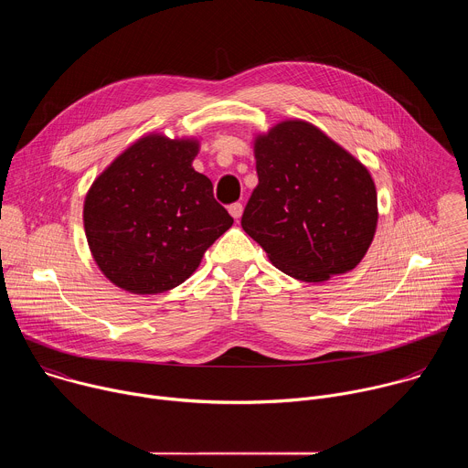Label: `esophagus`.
Segmentation results:
<instances>
[{"instance_id": "34e87169", "label": "esophagus", "mask_w": 468, "mask_h": 468, "mask_svg": "<svg viewBox=\"0 0 468 468\" xmlns=\"http://www.w3.org/2000/svg\"><path fill=\"white\" fill-rule=\"evenodd\" d=\"M228 209H229V215H231L235 220L240 218V215H242V204L235 202V204H231Z\"/></svg>"}]
</instances>
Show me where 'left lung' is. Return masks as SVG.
<instances>
[{
    "mask_svg": "<svg viewBox=\"0 0 468 468\" xmlns=\"http://www.w3.org/2000/svg\"><path fill=\"white\" fill-rule=\"evenodd\" d=\"M257 177L242 229L276 269L318 283L365 257L378 224L368 170L302 120H287L255 141Z\"/></svg>",
    "mask_w": 468,
    "mask_h": 468,
    "instance_id": "1",
    "label": "left lung"
}]
</instances>
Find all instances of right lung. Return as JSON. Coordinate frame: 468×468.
I'll use <instances>...</instances> for the list:
<instances>
[{
  "instance_id": "right-lung-1",
  "label": "right lung",
  "mask_w": 468,
  "mask_h": 468,
  "mask_svg": "<svg viewBox=\"0 0 468 468\" xmlns=\"http://www.w3.org/2000/svg\"><path fill=\"white\" fill-rule=\"evenodd\" d=\"M196 141L148 135L92 183L85 233L100 271L120 289L159 294L181 285L233 218L192 168Z\"/></svg>"
}]
</instances>
